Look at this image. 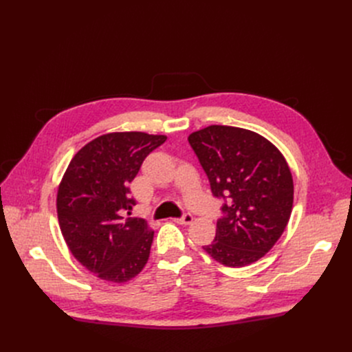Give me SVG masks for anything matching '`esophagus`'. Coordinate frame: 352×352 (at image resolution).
Wrapping results in <instances>:
<instances>
[{"instance_id": "obj_1", "label": "esophagus", "mask_w": 352, "mask_h": 352, "mask_svg": "<svg viewBox=\"0 0 352 352\" xmlns=\"http://www.w3.org/2000/svg\"><path fill=\"white\" fill-rule=\"evenodd\" d=\"M192 215L190 214V212H186V214H184L181 218H175L174 221H175V223H178V224H184V226H190L191 223H192Z\"/></svg>"}]
</instances>
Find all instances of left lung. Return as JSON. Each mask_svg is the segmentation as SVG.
<instances>
[{"mask_svg": "<svg viewBox=\"0 0 352 352\" xmlns=\"http://www.w3.org/2000/svg\"><path fill=\"white\" fill-rule=\"evenodd\" d=\"M188 141L214 197L226 201L215 239L202 248L231 268L258 261L278 241L292 211L294 181L284 155L263 135L230 125L202 128Z\"/></svg>", "mask_w": 352, "mask_h": 352, "instance_id": "1", "label": "left lung"}]
</instances>
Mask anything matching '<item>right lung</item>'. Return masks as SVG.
Instances as JSON below:
<instances>
[{
    "label": "right lung",
    "instance_id": "add662e5",
    "mask_svg": "<svg viewBox=\"0 0 352 352\" xmlns=\"http://www.w3.org/2000/svg\"><path fill=\"white\" fill-rule=\"evenodd\" d=\"M165 135L109 133L74 155L57 192L58 223L76 260L98 278L126 283L145 267L154 231L142 218H126L135 199L128 186L145 157Z\"/></svg>",
    "mask_w": 352,
    "mask_h": 352
}]
</instances>
